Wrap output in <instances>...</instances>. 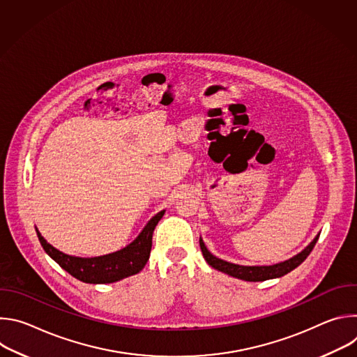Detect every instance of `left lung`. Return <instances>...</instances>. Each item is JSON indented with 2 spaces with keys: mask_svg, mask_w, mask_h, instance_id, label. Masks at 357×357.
I'll return each instance as SVG.
<instances>
[{
  "mask_svg": "<svg viewBox=\"0 0 357 357\" xmlns=\"http://www.w3.org/2000/svg\"><path fill=\"white\" fill-rule=\"evenodd\" d=\"M319 236L315 237V240L305 248L303 251H301L298 256L284 261V263H280V264H274V266H268V267H245V266H238V264H233V263H227L225 260H220L218 257H215L213 254H211V251L206 248L205 243H203L202 240H199L200 243V250H202V254L203 257H205V260L208 261L209 266H212L213 268L225 273V274H229L231 277H236V278H240V280H244V281H266V280H271V278H278V277H282L288 273H291L292 270H295L299 264H302L305 261V259H307L311 251L314 250L317 241H318Z\"/></svg>",
  "mask_w": 357,
  "mask_h": 357,
  "instance_id": "1",
  "label": "left lung"
}]
</instances>
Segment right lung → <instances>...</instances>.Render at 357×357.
I'll use <instances>...</instances> for the list:
<instances>
[{"instance_id": "right-lung-1", "label": "right lung", "mask_w": 357, "mask_h": 357, "mask_svg": "<svg viewBox=\"0 0 357 357\" xmlns=\"http://www.w3.org/2000/svg\"><path fill=\"white\" fill-rule=\"evenodd\" d=\"M164 213L165 211L152 218L131 244L116 252L100 257L83 259L69 256V254H65L52 244H49L38 230L36 234L43 250L70 275L87 284H110L134 275L144 268L149 259L152 233H154V229Z\"/></svg>"}]
</instances>
